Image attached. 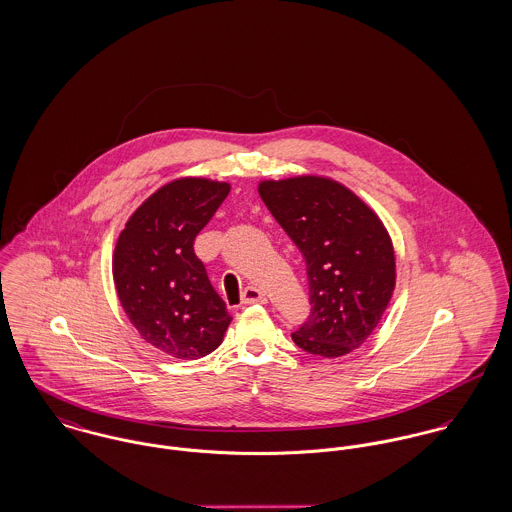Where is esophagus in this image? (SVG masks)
Segmentation results:
<instances>
[{
	"instance_id": "1",
	"label": "esophagus",
	"mask_w": 512,
	"mask_h": 512,
	"mask_svg": "<svg viewBox=\"0 0 512 512\" xmlns=\"http://www.w3.org/2000/svg\"><path fill=\"white\" fill-rule=\"evenodd\" d=\"M241 302L243 304H265L267 298H265V294L257 286H247L243 290V294H241Z\"/></svg>"
}]
</instances>
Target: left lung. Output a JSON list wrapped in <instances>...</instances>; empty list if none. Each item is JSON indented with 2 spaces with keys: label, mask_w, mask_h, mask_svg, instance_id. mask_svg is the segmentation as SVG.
I'll return each instance as SVG.
<instances>
[{
  "label": "left lung",
  "mask_w": 512,
  "mask_h": 512,
  "mask_svg": "<svg viewBox=\"0 0 512 512\" xmlns=\"http://www.w3.org/2000/svg\"><path fill=\"white\" fill-rule=\"evenodd\" d=\"M259 195L306 261L312 310L292 341L325 358L358 349L394 292V247L384 224L347 187L323 177L263 181Z\"/></svg>",
  "instance_id": "obj_1"
}]
</instances>
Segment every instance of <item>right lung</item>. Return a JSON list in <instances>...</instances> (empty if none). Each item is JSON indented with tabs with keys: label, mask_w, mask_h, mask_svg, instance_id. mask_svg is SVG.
Masks as SVG:
<instances>
[{
	"label": "right lung",
	"mask_w": 512,
	"mask_h": 512,
	"mask_svg": "<svg viewBox=\"0 0 512 512\" xmlns=\"http://www.w3.org/2000/svg\"><path fill=\"white\" fill-rule=\"evenodd\" d=\"M228 193V183L210 179L171 181L130 216L118 236V300L138 333L175 358L212 353L232 321L193 247Z\"/></svg>",
	"instance_id": "add662e5"
}]
</instances>
